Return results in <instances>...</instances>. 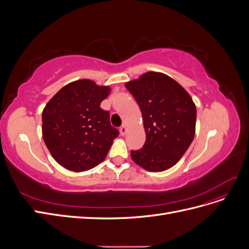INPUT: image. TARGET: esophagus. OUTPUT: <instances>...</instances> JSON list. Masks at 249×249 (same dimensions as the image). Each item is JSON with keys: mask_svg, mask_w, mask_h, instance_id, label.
Here are the masks:
<instances>
[{"mask_svg": "<svg viewBox=\"0 0 249 249\" xmlns=\"http://www.w3.org/2000/svg\"><path fill=\"white\" fill-rule=\"evenodd\" d=\"M126 131H127V129H126V125H125V124H123L122 126H120L119 132H120V134L123 135V136H124L125 133H126Z\"/></svg>", "mask_w": 249, "mask_h": 249, "instance_id": "esophagus-1", "label": "esophagus"}]
</instances>
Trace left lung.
Wrapping results in <instances>:
<instances>
[{
	"label": "left lung",
	"mask_w": 249,
	"mask_h": 249,
	"mask_svg": "<svg viewBox=\"0 0 249 249\" xmlns=\"http://www.w3.org/2000/svg\"><path fill=\"white\" fill-rule=\"evenodd\" d=\"M125 87L139 105L146 134L143 147L131 150L133 161L148 171L170 168L194 138L196 107L191 96L170 77L154 71Z\"/></svg>",
	"instance_id": "1"
}]
</instances>
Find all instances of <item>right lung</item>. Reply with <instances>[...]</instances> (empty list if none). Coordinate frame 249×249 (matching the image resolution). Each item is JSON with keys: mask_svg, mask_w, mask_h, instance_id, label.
Listing matches in <instances>:
<instances>
[{"mask_svg": "<svg viewBox=\"0 0 249 249\" xmlns=\"http://www.w3.org/2000/svg\"><path fill=\"white\" fill-rule=\"evenodd\" d=\"M107 86L79 80L64 86L42 112V137L53 158L71 171H85L106 158L119 132L101 103Z\"/></svg>", "mask_w": 249, "mask_h": 249, "instance_id": "right-lung-1", "label": "right lung"}]
</instances>
